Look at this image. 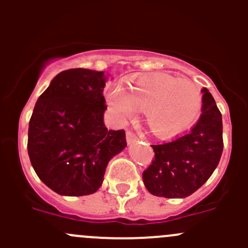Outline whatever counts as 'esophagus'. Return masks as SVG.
I'll return each instance as SVG.
<instances>
[{
	"label": "esophagus",
	"mask_w": 248,
	"mask_h": 248,
	"mask_svg": "<svg viewBox=\"0 0 248 248\" xmlns=\"http://www.w3.org/2000/svg\"><path fill=\"white\" fill-rule=\"evenodd\" d=\"M126 138H127V142H128V144H132V142L137 141V140L139 139L138 136H137V134L132 131H127Z\"/></svg>",
	"instance_id": "1"
}]
</instances>
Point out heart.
<instances>
[{
  "instance_id": "obj_1",
  "label": "heart",
  "mask_w": 248,
  "mask_h": 248,
  "mask_svg": "<svg viewBox=\"0 0 248 248\" xmlns=\"http://www.w3.org/2000/svg\"><path fill=\"white\" fill-rule=\"evenodd\" d=\"M108 104L117 116L131 117L145 109V120L154 134L171 138L193 124L202 108V92L188 79L170 76H144L129 84V92L112 86Z\"/></svg>"
}]
</instances>
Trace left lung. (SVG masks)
Masks as SVG:
<instances>
[{
    "label": "left lung",
    "mask_w": 248,
    "mask_h": 248,
    "mask_svg": "<svg viewBox=\"0 0 248 248\" xmlns=\"http://www.w3.org/2000/svg\"><path fill=\"white\" fill-rule=\"evenodd\" d=\"M202 92V115L191 131L170 141L151 145L155 158L142 172V181L154 196H191L218 166L223 151L222 115L207 89Z\"/></svg>",
    "instance_id": "left-lung-1"
}]
</instances>
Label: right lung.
Instances as JSON below:
<instances>
[{"instance_id":"right-lung-1","label":"right lung","mask_w":248,"mask_h":248,"mask_svg":"<svg viewBox=\"0 0 248 248\" xmlns=\"http://www.w3.org/2000/svg\"><path fill=\"white\" fill-rule=\"evenodd\" d=\"M103 72L73 68L57 74L30 119L27 151L39 179L61 196L92 194L109 161L126 147L124 129L104 126Z\"/></svg>"}]
</instances>
